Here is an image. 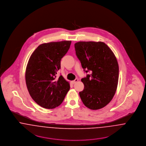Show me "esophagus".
<instances>
[{
    "instance_id": "esophagus-1",
    "label": "esophagus",
    "mask_w": 146,
    "mask_h": 146,
    "mask_svg": "<svg viewBox=\"0 0 146 146\" xmlns=\"http://www.w3.org/2000/svg\"><path fill=\"white\" fill-rule=\"evenodd\" d=\"M78 80H78V79H76L74 80H73V81H72V82H71V83L74 84H75L76 83V82H77Z\"/></svg>"
}]
</instances>
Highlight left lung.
Listing matches in <instances>:
<instances>
[{"label":"left lung","instance_id":"left-lung-1","mask_svg":"<svg viewBox=\"0 0 146 146\" xmlns=\"http://www.w3.org/2000/svg\"><path fill=\"white\" fill-rule=\"evenodd\" d=\"M74 47L84 70L91 72V74L81 79L84 88L79 92L80 97L88 108L101 109L111 102L117 90L119 79L117 58L104 42H77Z\"/></svg>","mask_w":146,"mask_h":146}]
</instances>
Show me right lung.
<instances>
[{"label": "right lung", "instance_id": "1", "mask_svg": "<svg viewBox=\"0 0 146 146\" xmlns=\"http://www.w3.org/2000/svg\"><path fill=\"white\" fill-rule=\"evenodd\" d=\"M70 44L68 40L42 44L28 60L25 73L27 89L32 99L44 108L60 106L70 90L69 82L62 76L56 78V74Z\"/></svg>", "mask_w": 146, "mask_h": 146}]
</instances>
